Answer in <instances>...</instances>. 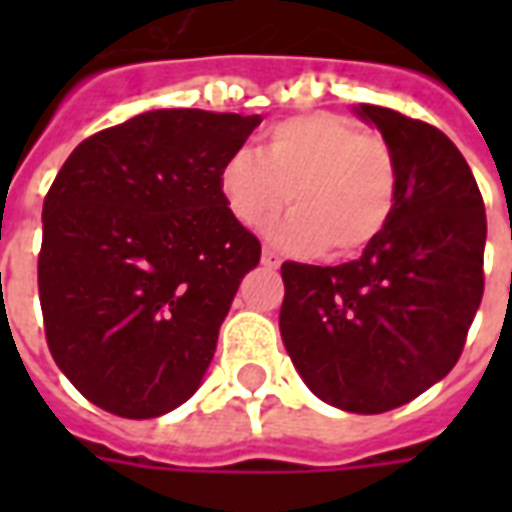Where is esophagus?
Listing matches in <instances>:
<instances>
[{
	"mask_svg": "<svg viewBox=\"0 0 512 512\" xmlns=\"http://www.w3.org/2000/svg\"><path fill=\"white\" fill-rule=\"evenodd\" d=\"M260 263H263V266H266V268H279V266H282V260H279V257L274 255L271 249H263V255H260Z\"/></svg>",
	"mask_w": 512,
	"mask_h": 512,
	"instance_id": "1",
	"label": "esophagus"
}]
</instances>
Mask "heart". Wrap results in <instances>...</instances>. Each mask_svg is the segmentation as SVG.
Instances as JSON below:
<instances>
[{"instance_id": "obj_1", "label": "heart", "mask_w": 512, "mask_h": 512, "mask_svg": "<svg viewBox=\"0 0 512 512\" xmlns=\"http://www.w3.org/2000/svg\"><path fill=\"white\" fill-rule=\"evenodd\" d=\"M216 183L224 208L244 227L266 224L288 202L293 211L268 227V238L299 255L323 249L332 260L376 244L400 197L389 145L332 112L271 126L257 150L224 158Z\"/></svg>"}]
</instances>
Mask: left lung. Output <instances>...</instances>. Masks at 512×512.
Returning a JSON list of instances; mask_svg holds the SVG:
<instances>
[{"label": "left lung", "mask_w": 512, "mask_h": 512, "mask_svg": "<svg viewBox=\"0 0 512 512\" xmlns=\"http://www.w3.org/2000/svg\"><path fill=\"white\" fill-rule=\"evenodd\" d=\"M354 112L395 156L397 211L359 260L282 266L279 332L312 395L381 414L439 384L461 356L483 301L485 205L439 128L384 106Z\"/></svg>", "instance_id": "8db88e82"}]
</instances>
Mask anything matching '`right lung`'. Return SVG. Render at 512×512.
Returning <instances> with one entry per match:
<instances>
[{"instance_id":"obj_1","label":"right lung","mask_w":512,"mask_h":512,"mask_svg":"<svg viewBox=\"0 0 512 512\" xmlns=\"http://www.w3.org/2000/svg\"><path fill=\"white\" fill-rule=\"evenodd\" d=\"M260 115L153 109L84 139L43 202L38 290L54 362L126 419L186 403L260 241L219 197V167Z\"/></svg>"}]
</instances>
